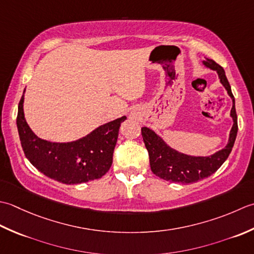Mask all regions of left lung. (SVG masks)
<instances>
[{
  "label": "left lung",
  "mask_w": 254,
  "mask_h": 254,
  "mask_svg": "<svg viewBox=\"0 0 254 254\" xmlns=\"http://www.w3.org/2000/svg\"><path fill=\"white\" fill-rule=\"evenodd\" d=\"M203 65L210 70H214L218 74L220 83L225 87L228 95L232 100V107L230 111V117L232 118V127L229 132L228 143L224 149L219 150L210 156L196 157L180 152L174 148L170 147L163 139L148 127L141 128L143 142L149 152L150 168L157 177L170 182L190 184L197 182L199 180L210 177L218 170L224 163L234 147L237 132L238 122L235 106V97L232 95L231 87L227 80L225 70L213 59L205 58L201 61Z\"/></svg>",
  "instance_id": "1"
}]
</instances>
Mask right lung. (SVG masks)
Listing matches in <instances>:
<instances>
[{"mask_svg":"<svg viewBox=\"0 0 254 254\" xmlns=\"http://www.w3.org/2000/svg\"><path fill=\"white\" fill-rule=\"evenodd\" d=\"M24 93L18 104L16 125L25 156L36 169L64 184L97 180L110 170L121 124L126 116L98 126L74 141L45 140L36 136L25 120Z\"/></svg>","mask_w":254,"mask_h":254,"instance_id":"add662e5","label":"right lung"}]
</instances>
